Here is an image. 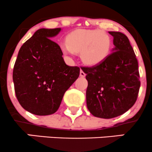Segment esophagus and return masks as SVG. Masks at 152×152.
<instances>
[{
  "instance_id": "obj_1",
  "label": "esophagus",
  "mask_w": 152,
  "mask_h": 152,
  "mask_svg": "<svg viewBox=\"0 0 152 152\" xmlns=\"http://www.w3.org/2000/svg\"><path fill=\"white\" fill-rule=\"evenodd\" d=\"M85 76H86V73H84V72L81 69V71H80V76H81V77L84 78V77H85Z\"/></svg>"
}]
</instances>
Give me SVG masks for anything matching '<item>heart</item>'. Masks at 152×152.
<instances>
[{
  "mask_svg": "<svg viewBox=\"0 0 152 152\" xmlns=\"http://www.w3.org/2000/svg\"><path fill=\"white\" fill-rule=\"evenodd\" d=\"M64 54L74 55L81 52L86 65L95 66L108 57L111 48L109 35L100 30H76L67 36L66 42L60 44Z\"/></svg>",
  "mask_w": 152,
  "mask_h": 152,
  "instance_id": "b5f03b06",
  "label": "heart"
}]
</instances>
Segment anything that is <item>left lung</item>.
<instances>
[{"mask_svg":"<svg viewBox=\"0 0 152 152\" xmlns=\"http://www.w3.org/2000/svg\"><path fill=\"white\" fill-rule=\"evenodd\" d=\"M114 38L113 52L102 63L83 67L88 87L87 108L93 116L111 119L135 104L139 92L138 63L128 38L120 32H108Z\"/></svg>","mask_w":152,"mask_h":152,"instance_id":"obj_1","label":"left lung"}]
</instances>
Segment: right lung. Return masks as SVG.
Wrapping results in <instances>:
<instances>
[{"label": "right lung", "mask_w": 152, "mask_h": 152, "mask_svg": "<svg viewBox=\"0 0 152 152\" xmlns=\"http://www.w3.org/2000/svg\"><path fill=\"white\" fill-rule=\"evenodd\" d=\"M61 28L38 30L20 48L13 70L16 96L26 111L38 116L55 113L80 68L68 66L60 46L51 38Z\"/></svg>", "instance_id": "1"}]
</instances>
